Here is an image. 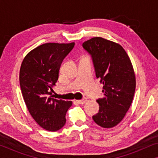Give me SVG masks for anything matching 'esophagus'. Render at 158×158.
Returning <instances> with one entry per match:
<instances>
[{"label":"esophagus","instance_id":"34e87169","mask_svg":"<svg viewBox=\"0 0 158 158\" xmlns=\"http://www.w3.org/2000/svg\"><path fill=\"white\" fill-rule=\"evenodd\" d=\"M86 101H87V99H86L85 98H83V99H81V100H78V101H77V102L79 103V104H84V103H85Z\"/></svg>","mask_w":158,"mask_h":158}]
</instances>
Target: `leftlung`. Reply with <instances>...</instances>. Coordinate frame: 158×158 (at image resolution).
Masks as SVG:
<instances>
[{"instance_id": "left-lung-1", "label": "left lung", "mask_w": 158, "mask_h": 158, "mask_svg": "<svg viewBox=\"0 0 158 158\" xmlns=\"http://www.w3.org/2000/svg\"><path fill=\"white\" fill-rule=\"evenodd\" d=\"M91 56L96 76L102 83L104 98L97 99L98 113L93 116L97 124L111 128L124 117L132 102L136 81L132 64L124 48L101 37L83 42Z\"/></svg>"}]
</instances>
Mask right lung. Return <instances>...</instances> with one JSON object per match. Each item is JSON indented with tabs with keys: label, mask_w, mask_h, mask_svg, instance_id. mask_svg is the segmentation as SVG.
<instances>
[{
	"label": "right lung",
	"mask_w": 158,
	"mask_h": 158,
	"mask_svg": "<svg viewBox=\"0 0 158 158\" xmlns=\"http://www.w3.org/2000/svg\"><path fill=\"white\" fill-rule=\"evenodd\" d=\"M75 43H46L27 55L21 64L19 83L23 100L35 122L46 130H59L66 122L72 102L53 98L52 87L59 77L60 66Z\"/></svg>",
	"instance_id": "obj_1"
}]
</instances>
